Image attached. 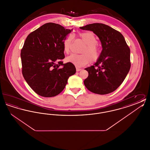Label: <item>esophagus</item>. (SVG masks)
Listing matches in <instances>:
<instances>
[{
	"label": "esophagus",
	"instance_id": "esophagus-1",
	"mask_svg": "<svg viewBox=\"0 0 150 150\" xmlns=\"http://www.w3.org/2000/svg\"><path fill=\"white\" fill-rule=\"evenodd\" d=\"M76 71H80L81 70V68H79L78 67H76Z\"/></svg>",
	"mask_w": 150,
	"mask_h": 150
}]
</instances>
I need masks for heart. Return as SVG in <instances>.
Wrapping results in <instances>:
<instances>
[{
    "label": "heart",
    "mask_w": 150,
    "mask_h": 150,
    "mask_svg": "<svg viewBox=\"0 0 150 150\" xmlns=\"http://www.w3.org/2000/svg\"><path fill=\"white\" fill-rule=\"evenodd\" d=\"M79 36L86 44L82 50L83 54H71L66 58L67 61L77 67H81L88 64L89 62H96L100 57V50L97 45L98 41L94 33L91 31H86L79 34ZM72 35H69L64 42V50L66 53L70 52Z\"/></svg>",
    "instance_id": "1"
}]
</instances>
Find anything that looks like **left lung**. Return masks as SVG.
I'll list each match as a JSON object with an SVG mask.
<instances>
[{
    "instance_id": "left-lung-1",
    "label": "left lung",
    "mask_w": 150,
    "mask_h": 150,
    "mask_svg": "<svg viewBox=\"0 0 150 150\" xmlns=\"http://www.w3.org/2000/svg\"><path fill=\"white\" fill-rule=\"evenodd\" d=\"M93 31L101 43L99 59L86 68L88 76L84 84L91 92L107 94L115 91L123 82L130 68V49L123 35L110 26L94 23L80 27Z\"/></svg>"
}]
</instances>
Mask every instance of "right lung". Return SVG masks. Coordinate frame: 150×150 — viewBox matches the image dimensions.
Wrapping results in <instances>:
<instances>
[{
    "instance_id": "add662e5",
    "label": "right lung",
    "mask_w": 150,
    "mask_h": 150,
    "mask_svg": "<svg viewBox=\"0 0 150 150\" xmlns=\"http://www.w3.org/2000/svg\"><path fill=\"white\" fill-rule=\"evenodd\" d=\"M72 31L50 22L31 33L26 39L21 52L22 75L39 96H57L64 89L69 78L75 74L74 64L61 61L64 58V42Z\"/></svg>"
}]
</instances>
